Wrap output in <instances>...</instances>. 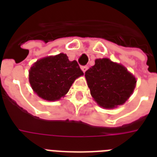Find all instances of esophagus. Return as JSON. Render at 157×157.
<instances>
[{
    "label": "esophagus",
    "instance_id": "34e87169",
    "mask_svg": "<svg viewBox=\"0 0 157 157\" xmlns=\"http://www.w3.org/2000/svg\"><path fill=\"white\" fill-rule=\"evenodd\" d=\"M87 69H88V66H82V67H81V70L83 71V72H86Z\"/></svg>",
    "mask_w": 157,
    "mask_h": 157
}]
</instances>
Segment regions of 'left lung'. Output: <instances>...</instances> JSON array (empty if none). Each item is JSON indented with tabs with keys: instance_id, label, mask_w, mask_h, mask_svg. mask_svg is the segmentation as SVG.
Wrapping results in <instances>:
<instances>
[{
	"instance_id": "8db88e82",
	"label": "left lung",
	"mask_w": 157,
	"mask_h": 157,
	"mask_svg": "<svg viewBox=\"0 0 157 157\" xmlns=\"http://www.w3.org/2000/svg\"><path fill=\"white\" fill-rule=\"evenodd\" d=\"M92 97L104 108L125 103L133 93L136 79L121 64L98 59L85 73Z\"/></svg>"
}]
</instances>
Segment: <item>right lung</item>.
Here are the masks:
<instances>
[{
	"instance_id": "obj_1",
	"label": "right lung",
	"mask_w": 157,
	"mask_h": 157,
	"mask_svg": "<svg viewBox=\"0 0 157 157\" xmlns=\"http://www.w3.org/2000/svg\"><path fill=\"white\" fill-rule=\"evenodd\" d=\"M83 74L76 60L69 61L66 54H59L36 62L29 71V82L39 97L55 101L65 95Z\"/></svg>"
}]
</instances>
